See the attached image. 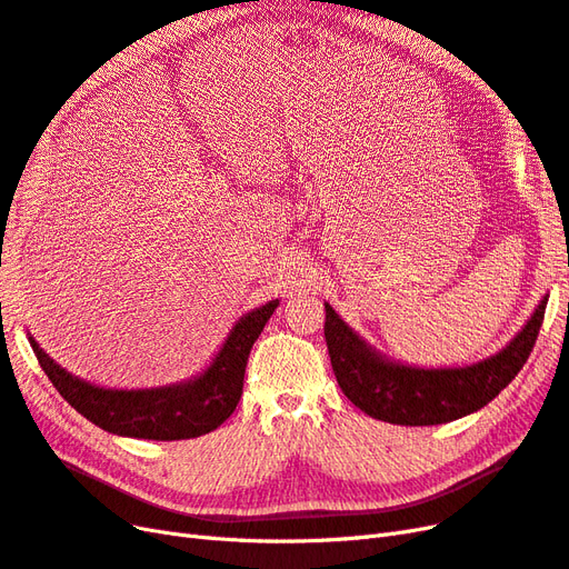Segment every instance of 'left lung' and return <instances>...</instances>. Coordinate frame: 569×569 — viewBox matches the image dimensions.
I'll return each mask as SVG.
<instances>
[{
  "instance_id": "obj_1",
  "label": "left lung",
  "mask_w": 569,
  "mask_h": 569,
  "mask_svg": "<svg viewBox=\"0 0 569 569\" xmlns=\"http://www.w3.org/2000/svg\"><path fill=\"white\" fill-rule=\"evenodd\" d=\"M548 296L510 343L493 357L446 369H421L388 360L357 336L327 305L323 336L340 391L365 415L402 427H431L489 405L529 360L543 323Z\"/></svg>"
}]
</instances>
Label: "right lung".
Returning <instances> with one entry per match:
<instances>
[{
    "label": "right lung",
    "mask_w": 569,
    "mask_h": 569,
    "mask_svg": "<svg viewBox=\"0 0 569 569\" xmlns=\"http://www.w3.org/2000/svg\"><path fill=\"white\" fill-rule=\"evenodd\" d=\"M279 300H271L240 317L226 343L200 377L173 386L117 391L100 388L69 375L47 355L36 338H28L44 375L76 412L117 436L150 438V441H183L214 431L229 419L242 396L252 343L262 333Z\"/></svg>",
    "instance_id": "obj_1"
}]
</instances>
